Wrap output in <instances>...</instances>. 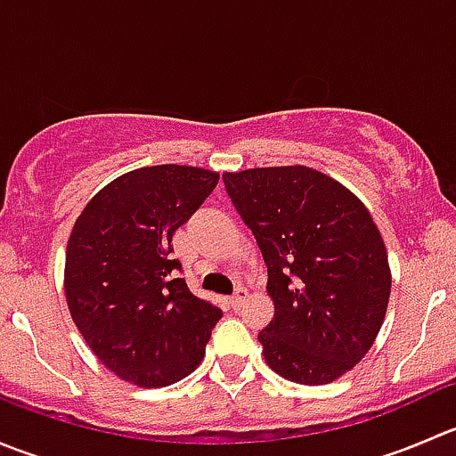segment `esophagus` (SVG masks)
Wrapping results in <instances>:
<instances>
[{
	"instance_id": "esophagus-1",
	"label": "esophagus",
	"mask_w": 456,
	"mask_h": 456,
	"mask_svg": "<svg viewBox=\"0 0 456 456\" xmlns=\"http://www.w3.org/2000/svg\"><path fill=\"white\" fill-rule=\"evenodd\" d=\"M247 296H249V291H247L245 287H238L236 293H233V297H232V306H233V309H240L242 302L247 300Z\"/></svg>"
}]
</instances>
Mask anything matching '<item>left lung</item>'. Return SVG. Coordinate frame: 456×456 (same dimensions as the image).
Returning a JSON list of instances; mask_svg holds the SVG:
<instances>
[{
    "mask_svg": "<svg viewBox=\"0 0 456 456\" xmlns=\"http://www.w3.org/2000/svg\"><path fill=\"white\" fill-rule=\"evenodd\" d=\"M265 257L273 320L262 355L296 384H330L370 351L390 297L384 240L364 202L305 165L224 172Z\"/></svg>",
    "mask_w": 456,
    "mask_h": 456,
    "instance_id": "left-lung-1",
    "label": "left lung"
}]
</instances>
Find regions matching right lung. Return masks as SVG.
Masks as SVG:
<instances>
[{"instance_id": "1", "label": "right lung", "mask_w": 456, "mask_h": 456, "mask_svg": "<svg viewBox=\"0 0 456 456\" xmlns=\"http://www.w3.org/2000/svg\"><path fill=\"white\" fill-rule=\"evenodd\" d=\"M218 185V174L154 165L114 178L81 211L66 249L68 309L101 364L163 388L205 357L223 311L187 287L172 236Z\"/></svg>"}]
</instances>
